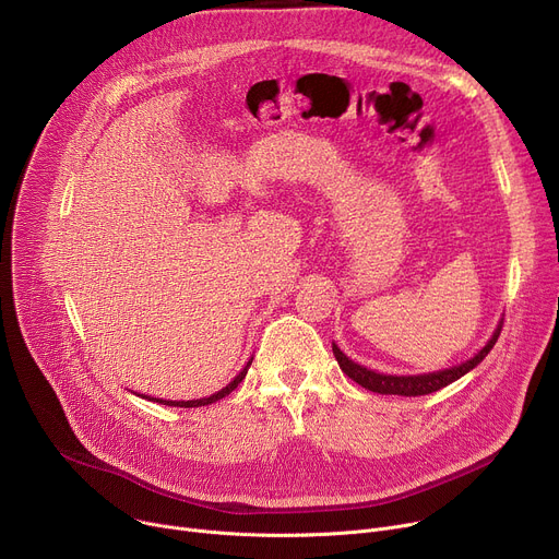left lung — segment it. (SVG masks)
Listing matches in <instances>:
<instances>
[{"instance_id":"8db88e82","label":"left lung","mask_w":559,"mask_h":559,"mask_svg":"<svg viewBox=\"0 0 559 559\" xmlns=\"http://www.w3.org/2000/svg\"><path fill=\"white\" fill-rule=\"evenodd\" d=\"M501 325H503V321H499L490 342L483 346L472 359H467L459 366H452V368L436 370V373H425V376H384V373H376V370H370V368L359 366L353 359H348L340 350L337 344H332V353H334V357H337L340 368L344 370V373L353 382H357L359 386L373 391V393H382V395H406V397L414 395L416 397V395H427V393L440 391L442 386H448V384L456 382L459 378H463L465 373H469V370L474 366H478L483 359H486V355L495 348L499 334H501Z\"/></svg>"}]
</instances>
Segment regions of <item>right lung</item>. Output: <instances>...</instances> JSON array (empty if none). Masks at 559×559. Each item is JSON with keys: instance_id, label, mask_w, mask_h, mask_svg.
I'll list each match as a JSON object with an SVG mask.
<instances>
[{"instance_id": "right-lung-1", "label": "right lung", "mask_w": 559, "mask_h": 559, "mask_svg": "<svg viewBox=\"0 0 559 559\" xmlns=\"http://www.w3.org/2000/svg\"><path fill=\"white\" fill-rule=\"evenodd\" d=\"M249 366H251V359L247 361V366L240 370V373L225 386L222 391H217V393H213V395H209V397H200V400H159V397H145V395H141V397H145V400H153V402H159V404H168V406H183V408H193V406H204V404H213V402H217V400H222L225 395H229L242 380H245V376H247V370H249Z\"/></svg>"}]
</instances>
